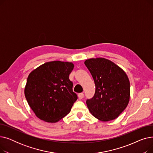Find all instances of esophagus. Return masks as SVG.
Masks as SVG:
<instances>
[{
	"label": "esophagus",
	"mask_w": 153,
	"mask_h": 153,
	"mask_svg": "<svg viewBox=\"0 0 153 153\" xmlns=\"http://www.w3.org/2000/svg\"><path fill=\"white\" fill-rule=\"evenodd\" d=\"M83 97H84V94H83V93H80V94H78V98H79L80 100L82 99Z\"/></svg>",
	"instance_id": "esophagus-1"
}]
</instances>
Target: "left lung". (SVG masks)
Wrapping results in <instances>:
<instances>
[{"label": "left lung", "instance_id": "1", "mask_svg": "<svg viewBox=\"0 0 153 153\" xmlns=\"http://www.w3.org/2000/svg\"><path fill=\"white\" fill-rule=\"evenodd\" d=\"M84 64L95 85L94 96L86 102L89 110L101 122L115 120L130 101V84L128 76L116 64L103 58L88 59Z\"/></svg>", "mask_w": 153, "mask_h": 153}]
</instances>
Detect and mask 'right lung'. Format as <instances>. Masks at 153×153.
I'll use <instances>...</instances> for the list:
<instances>
[{
	"mask_svg": "<svg viewBox=\"0 0 153 153\" xmlns=\"http://www.w3.org/2000/svg\"><path fill=\"white\" fill-rule=\"evenodd\" d=\"M74 67L71 62L53 61L42 64L29 74L24 92L38 118L56 123L69 113L77 99L69 80Z\"/></svg>",
	"mask_w": 153,
	"mask_h": 153,
	"instance_id": "obj_1",
	"label": "right lung"
}]
</instances>
